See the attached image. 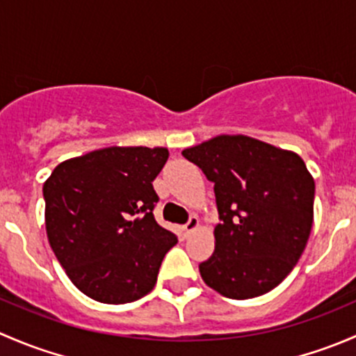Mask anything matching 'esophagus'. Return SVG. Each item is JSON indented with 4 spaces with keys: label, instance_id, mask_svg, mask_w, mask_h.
<instances>
[{
    "label": "esophagus",
    "instance_id": "34e87169",
    "mask_svg": "<svg viewBox=\"0 0 356 356\" xmlns=\"http://www.w3.org/2000/svg\"><path fill=\"white\" fill-rule=\"evenodd\" d=\"M198 225H200L198 217H195V215H193V217H189V220L186 222V225H184V232H186V236H189V234H191V232H195V231H196V227H198Z\"/></svg>",
    "mask_w": 356,
    "mask_h": 356
}]
</instances>
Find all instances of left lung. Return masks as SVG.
<instances>
[{
	"label": "left lung",
	"instance_id": "left-lung-1",
	"mask_svg": "<svg viewBox=\"0 0 356 356\" xmlns=\"http://www.w3.org/2000/svg\"><path fill=\"white\" fill-rule=\"evenodd\" d=\"M213 182L220 224L200 264L207 286L232 300L261 296L300 260L314 224L315 182L296 153L222 134L182 152Z\"/></svg>",
	"mask_w": 356,
	"mask_h": 356
}]
</instances>
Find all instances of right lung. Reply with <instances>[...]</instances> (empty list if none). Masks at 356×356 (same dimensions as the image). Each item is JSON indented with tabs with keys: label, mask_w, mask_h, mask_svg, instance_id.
I'll return each mask as SVG.
<instances>
[{
	"label": "right lung",
	"mask_w": 356,
	"mask_h": 356,
	"mask_svg": "<svg viewBox=\"0 0 356 356\" xmlns=\"http://www.w3.org/2000/svg\"><path fill=\"white\" fill-rule=\"evenodd\" d=\"M167 158V148L111 146L62 161L42 186L49 246L86 296L122 305L155 288L177 243L153 217Z\"/></svg>",
	"instance_id": "right-lung-1"
}]
</instances>
